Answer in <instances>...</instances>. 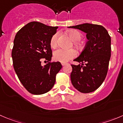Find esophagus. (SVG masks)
<instances>
[{"instance_id":"obj_1","label":"esophagus","mask_w":123,"mask_h":123,"mask_svg":"<svg viewBox=\"0 0 123 123\" xmlns=\"http://www.w3.org/2000/svg\"><path fill=\"white\" fill-rule=\"evenodd\" d=\"M61 64H62V66H64V65H67V64H68V63H67V62H62Z\"/></svg>"}]
</instances>
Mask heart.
<instances>
[{
  "label": "heart",
  "mask_w": 123,
  "mask_h": 123,
  "mask_svg": "<svg viewBox=\"0 0 123 123\" xmlns=\"http://www.w3.org/2000/svg\"><path fill=\"white\" fill-rule=\"evenodd\" d=\"M70 37L74 41V44L76 46L80 47V45L79 41L82 38V34L78 31L76 30H72L68 32ZM58 37L59 34L56 33L50 39V46L52 47H55L56 46L58 43ZM77 55L75 50L71 49H64L62 48H59L56 50L53 53V56L55 59L57 61L61 62H66L68 61L70 59L75 58Z\"/></svg>",
  "instance_id": "obj_1"
}]
</instances>
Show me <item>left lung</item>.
Returning <instances> with one entry per match:
<instances>
[{
    "mask_svg": "<svg viewBox=\"0 0 123 123\" xmlns=\"http://www.w3.org/2000/svg\"><path fill=\"white\" fill-rule=\"evenodd\" d=\"M71 28L86 33L85 47L79 57L74 59L79 65L71 64V80L76 89L89 93L99 88L106 77L111 55V38L103 26L84 23Z\"/></svg>",
    "mask_w": 123,
    "mask_h": 123,
    "instance_id": "left-lung-1",
    "label": "left lung"
}]
</instances>
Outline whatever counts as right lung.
Returning a JSON list of instances; mask_svg holds the SVG:
<instances>
[{
    "label": "right lung",
    "instance_id": "obj_1",
    "mask_svg": "<svg viewBox=\"0 0 123 123\" xmlns=\"http://www.w3.org/2000/svg\"><path fill=\"white\" fill-rule=\"evenodd\" d=\"M58 27L37 21L29 23L17 33L12 50L13 67L23 86L30 93H46L55 85L62 65L51 62L50 39ZM44 60L46 65H42Z\"/></svg>",
    "mask_w": 123,
    "mask_h": 123
}]
</instances>
